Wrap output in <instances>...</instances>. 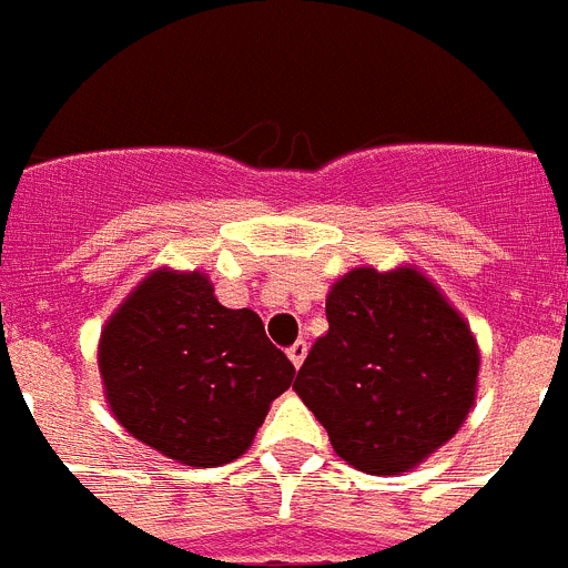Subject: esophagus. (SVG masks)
<instances>
[{
  "label": "esophagus",
  "instance_id": "esophagus-1",
  "mask_svg": "<svg viewBox=\"0 0 568 568\" xmlns=\"http://www.w3.org/2000/svg\"><path fill=\"white\" fill-rule=\"evenodd\" d=\"M306 353H308V344H306V341H294L292 347H288V358H292L294 367H300V364H303V358H306Z\"/></svg>",
  "mask_w": 568,
  "mask_h": 568
}]
</instances>
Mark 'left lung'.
<instances>
[{"instance_id":"obj_1","label":"left lung","mask_w":568,"mask_h":568,"mask_svg":"<svg viewBox=\"0 0 568 568\" xmlns=\"http://www.w3.org/2000/svg\"><path fill=\"white\" fill-rule=\"evenodd\" d=\"M326 317L294 390L338 458L399 476L458 435L476 405L481 349L417 265L347 271L326 294Z\"/></svg>"}]
</instances>
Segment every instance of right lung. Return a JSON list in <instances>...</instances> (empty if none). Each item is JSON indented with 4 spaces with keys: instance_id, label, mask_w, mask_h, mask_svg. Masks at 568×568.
I'll return each mask as SVG.
<instances>
[{
    "instance_id": "1",
    "label": "right lung",
    "mask_w": 568,
    "mask_h": 568,
    "mask_svg": "<svg viewBox=\"0 0 568 568\" xmlns=\"http://www.w3.org/2000/svg\"><path fill=\"white\" fill-rule=\"evenodd\" d=\"M99 373L131 437L186 467L251 449L294 364L251 308L221 306L204 271L154 268L108 317Z\"/></svg>"
}]
</instances>
